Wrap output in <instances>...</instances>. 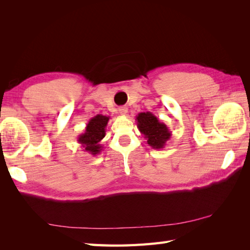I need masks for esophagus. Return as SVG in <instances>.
<instances>
[{
  "label": "esophagus",
  "instance_id": "34e87169",
  "mask_svg": "<svg viewBox=\"0 0 250 250\" xmlns=\"http://www.w3.org/2000/svg\"><path fill=\"white\" fill-rule=\"evenodd\" d=\"M118 110L121 115H126V113H128V108L125 107V106H121V107L118 108Z\"/></svg>",
  "mask_w": 250,
  "mask_h": 250
}]
</instances>
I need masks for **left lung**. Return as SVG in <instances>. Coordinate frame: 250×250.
Returning a JSON list of instances; mask_svg holds the SVG:
<instances>
[{"mask_svg": "<svg viewBox=\"0 0 250 250\" xmlns=\"http://www.w3.org/2000/svg\"><path fill=\"white\" fill-rule=\"evenodd\" d=\"M137 129L147 140V144L153 149H163L172 136L167 125L159 120L150 111L140 113L136 116Z\"/></svg>", "mask_w": 250, "mask_h": 250, "instance_id": "8db88e82", "label": "left lung"}]
</instances>
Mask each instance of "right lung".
Masks as SVG:
<instances>
[{
    "instance_id": "obj_1",
    "label": "right lung",
    "mask_w": 250,
    "mask_h": 250,
    "mask_svg": "<svg viewBox=\"0 0 250 250\" xmlns=\"http://www.w3.org/2000/svg\"><path fill=\"white\" fill-rule=\"evenodd\" d=\"M109 119V116L97 115L89 120L84 132L77 139V142L83 146L84 151L92 156H97L102 151L103 146L100 143L106 134V125Z\"/></svg>"
}]
</instances>
